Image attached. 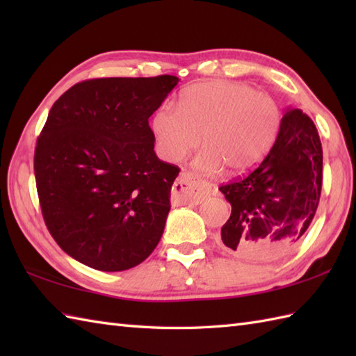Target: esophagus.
Wrapping results in <instances>:
<instances>
[{"label":"esophagus","mask_w":356,"mask_h":356,"mask_svg":"<svg viewBox=\"0 0 356 356\" xmlns=\"http://www.w3.org/2000/svg\"><path fill=\"white\" fill-rule=\"evenodd\" d=\"M208 195V186L200 182L193 172H182L172 185V199L177 202L199 205Z\"/></svg>","instance_id":"obj_1"}]
</instances>
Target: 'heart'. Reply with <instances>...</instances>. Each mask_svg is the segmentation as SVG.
<instances>
[{
  "instance_id": "obj_1",
  "label": "heart",
  "mask_w": 356,
  "mask_h": 356,
  "mask_svg": "<svg viewBox=\"0 0 356 356\" xmlns=\"http://www.w3.org/2000/svg\"><path fill=\"white\" fill-rule=\"evenodd\" d=\"M282 118V108L269 95L241 82L207 81L188 87L179 108L170 104L159 107L151 130L165 161H184L203 140L207 148L195 159V168L207 174L228 168L238 176L254 170L269 153Z\"/></svg>"
}]
</instances>
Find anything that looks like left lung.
<instances>
[{
  "mask_svg": "<svg viewBox=\"0 0 356 356\" xmlns=\"http://www.w3.org/2000/svg\"><path fill=\"white\" fill-rule=\"evenodd\" d=\"M323 149L314 120L287 108L268 156L218 190L231 203L218 243L238 259L272 260L301 238L318 208Z\"/></svg>",
  "mask_w": 356,
  "mask_h": 356,
  "instance_id": "obj_1",
  "label": "left lung"
}]
</instances>
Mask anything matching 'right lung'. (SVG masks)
<instances>
[{"mask_svg": "<svg viewBox=\"0 0 356 356\" xmlns=\"http://www.w3.org/2000/svg\"><path fill=\"white\" fill-rule=\"evenodd\" d=\"M179 78H97L50 108L36 140L35 179L45 226L64 252L118 272L154 251L179 166L154 153L148 119Z\"/></svg>", "mask_w": 356, "mask_h": 356, "instance_id": "1", "label": "right lung"}]
</instances>
